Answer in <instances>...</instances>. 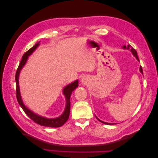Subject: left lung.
<instances>
[{"label":"left lung","mask_w":158,"mask_h":158,"mask_svg":"<svg viewBox=\"0 0 158 158\" xmlns=\"http://www.w3.org/2000/svg\"><path fill=\"white\" fill-rule=\"evenodd\" d=\"M123 48H124V49H127L130 50V51L132 52V53L133 54V55L136 57V59H137L138 60H139V59H138V55H137L136 51L135 49H134L133 47H132L131 45H128L127 47H126L125 45H124V46L123 47ZM140 73H142V74H143V70H142V66H140ZM96 118H97V119H98L99 121L102 122V123H103V124H106V125H113V123H108L103 122V121H101V120H99V119L97 117H96Z\"/></svg>","instance_id":"8db88e82"}]
</instances>
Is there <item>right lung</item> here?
I'll return each instance as SVG.
<instances>
[{
	"label": "right lung",
	"instance_id": "right-lung-1",
	"mask_svg": "<svg viewBox=\"0 0 158 158\" xmlns=\"http://www.w3.org/2000/svg\"><path fill=\"white\" fill-rule=\"evenodd\" d=\"M40 45V41L37 42V44L33 46L30 49L28 50L27 52H26L24 55H23L22 59L20 61V64H19L17 71L16 73V98L18 100V102L20 105V107L23 110V111L26 113L27 115L33 121H34L35 123L38 124V125H40L41 126H45V127H60L63 126L64 124L69 119V115H70V95L73 93V91L78 86V81L76 80L74 81V82L69 84L68 85L64 88L63 89V94L65 95L66 98V107L64 109V113L61 114V115L57 118H47L44 117H41L38 115V114L33 113L31 111L27 108L24 104H23L21 95L20 92V88H19V82H18V78H19V74H20L21 69L23 67V66L26 64V61L27 60L28 56H30L32 52L35 50L37 47Z\"/></svg>",
	"mask_w": 158,
	"mask_h": 158
}]
</instances>
